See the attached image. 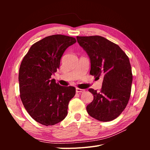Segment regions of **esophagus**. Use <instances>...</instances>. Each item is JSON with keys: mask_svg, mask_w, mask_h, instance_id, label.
Segmentation results:
<instances>
[{"mask_svg": "<svg viewBox=\"0 0 150 150\" xmlns=\"http://www.w3.org/2000/svg\"><path fill=\"white\" fill-rule=\"evenodd\" d=\"M76 93H83L85 91V90L83 89H80V88H76Z\"/></svg>", "mask_w": 150, "mask_h": 150, "instance_id": "34e87169", "label": "esophagus"}]
</instances>
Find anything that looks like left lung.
Wrapping results in <instances>:
<instances>
[{
    "mask_svg": "<svg viewBox=\"0 0 150 150\" xmlns=\"http://www.w3.org/2000/svg\"><path fill=\"white\" fill-rule=\"evenodd\" d=\"M91 61L90 74L103 77L100 91L89 89L93 101L86 107L88 114L100 121L118 117L128 103L133 74L128 57L117 45L99 35L77 36Z\"/></svg>",
    "mask_w": 150,
    "mask_h": 150,
    "instance_id": "left-lung-1",
    "label": "left lung"
}]
</instances>
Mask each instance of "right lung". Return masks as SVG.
Returning a JSON list of instances; mask_svg holds the SVG:
<instances>
[{"mask_svg": "<svg viewBox=\"0 0 150 150\" xmlns=\"http://www.w3.org/2000/svg\"><path fill=\"white\" fill-rule=\"evenodd\" d=\"M76 40L56 34L34 43L19 68L20 97L29 115L40 124L54 125L67 115L68 104L74 96L73 86H62L51 79L59 68L65 50Z\"/></svg>", "mask_w": 150, "mask_h": 150, "instance_id": "obj_1", "label": "right lung"}]
</instances>
